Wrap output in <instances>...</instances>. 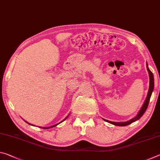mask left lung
Instances as JSON below:
<instances>
[{
  "instance_id": "8db88e82",
  "label": "left lung",
  "mask_w": 160,
  "mask_h": 160,
  "mask_svg": "<svg viewBox=\"0 0 160 160\" xmlns=\"http://www.w3.org/2000/svg\"><path fill=\"white\" fill-rule=\"evenodd\" d=\"M146 66H147V69H148V71L149 72V75H150V87H149V90H148V95L147 97H146V99L144 102V104H142V106L141 107V109L139 111V112L138 114L136 115V116H135L134 118H132L131 120H129L128 121H126V122H113V121H108L106 120V119H104L105 121H107V122L109 123H112L113 125H115V126H128L129 124H131L132 123L135 122V121H136L141 118V116L144 114V113L145 112L146 109H147V108L148 107V104H149V102H150V97L152 95V93L153 90H154V76H153V74L152 72L150 71V70L149 69V68L148 66V63L146 64Z\"/></svg>"
}]
</instances>
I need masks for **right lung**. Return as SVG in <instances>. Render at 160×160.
<instances>
[{"label":"right lung","instance_id":"right-lung-1","mask_svg":"<svg viewBox=\"0 0 160 160\" xmlns=\"http://www.w3.org/2000/svg\"><path fill=\"white\" fill-rule=\"evenodd\" d=\"M68 116H67V117L66 118H65V119H63V121H65V120H66V119L68 118ZM26 122H27V121H26ZM61 122H62V121H61ZM61 122H60V123H61ZM27 123H29V125H32V124H30V123H28V122H27ZM59 123H57V124H56V125H53V126H50V127H47V128H46V127H44V128H44V129H46V128H52V127H54V126H57V125H58V124ZM32 126H34V125H32ZM40 128H42V127H40Z\"/></svg>","mask_w":160,"mask_h":160}]
</instances>
